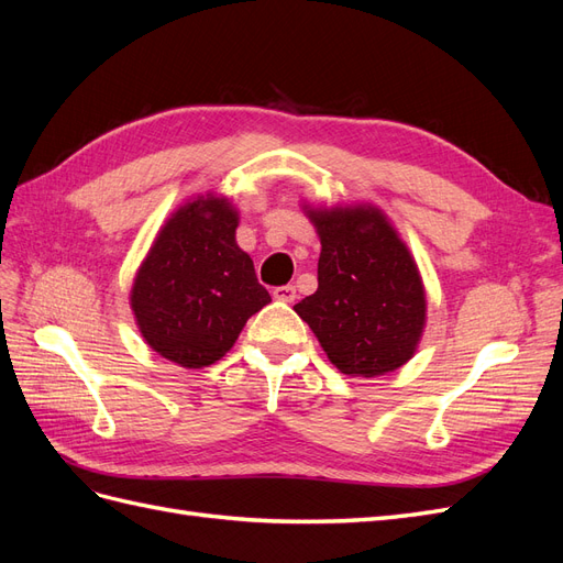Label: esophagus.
Listing matches in <instances>:
<instances>
[{
    "mask_svg": "<svg viewBox=\"0 0 563 563\" xmlns=\"http://www.w3.org/2000/svg\"><path fill=\"white\" fill-rule=\"evenodd\" d=\"M272 296H275V298L282 300V302H294V300H296V286H291V284L277 286L275 291H272Z\"/></svg>",
    "mask_w": 563,
    "mask_h": 563,
    "instance_id": "34e87169",
    "label": "esophagus"
}]
</instances>
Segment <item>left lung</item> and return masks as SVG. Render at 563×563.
<instances>
[{"label":"left lung","instance_id":"obj_1","mask_svg":"<svg viewBox=\"0 0 563 563\" xmlns=\"http://www.w3.org/2000/svg\"><path fill=\"white\" fill-rule=\"evenodd\" d=\"M321 253L317 291L294 310L345 376L376 378L411 360L424 329V286L411 251L368 203L308 209Z\"/></svg>","mask_w":563,"mask_h":563}]
</instances>
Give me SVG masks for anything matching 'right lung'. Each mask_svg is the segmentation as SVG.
Returning a JSON list of instances; mask_svg holds the SVG:
<instances>
[{
  "label": "right lung",
  "instance_id": "add662e5",
  "mask_svg": "<svg viewBox=\"0 0 563 563\" xmlns=\"http://www.w3.org/2000/svg\"><path fill=\"white\" fill-rule=\"evenodd\" d=\"M240 213L223 197L187 201L159 230L131 288L145 343L183 368L216 364L272 300L236 246Z\"/></svg>",
  "mask_w": 563,
  "mask_h": 563
}]
</instances>
